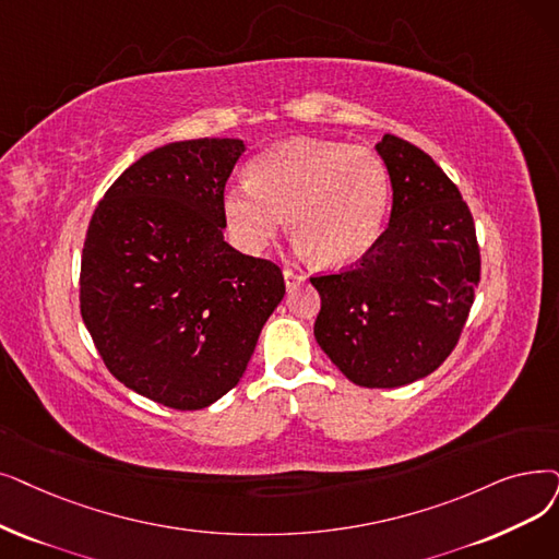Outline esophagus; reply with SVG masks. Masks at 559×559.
<instances>
[{"label": "esophagus", "mask_w": 559, "mask_h": 559, "mask_svg": "<svg viewBox=\"0 0 559 559\" xmlns=\"http://www.w3.org/2000/svg\"><path fill=\"white\" fill-rule=\"evenodd\" d=\"M283 278H285L287 289H293V287H297L299 283L306 281V276H301V274H297V272H293V270H283Z\"/></svg>", "instance_id": "esophagus-1"}]
</instances>
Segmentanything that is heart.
I'll return each instance as SVG.
<instances>
[{
	"label": "heart",
	"mask_w": 559,
	"mask_h": 559,
	"mask_svg": "<svg viewBox=\"0 0 559 559\" xmlns=\"http://www.w3.org/2000/svg\"><path fill=\"white\" fill-rule=\"evenodd\" d=\"M391 176L370 148L295 139L249 164V182L224 193V219L235 247L262 253L285 216L297 247L322 266H345L366 255L381 233Z\"/></svg>",
	"instance_id": "b5f03b06"
}]
</instances>
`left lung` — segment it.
<instances>
[{
  "label": "left lung",
  "mask_w": 559,
  "mask_h": 559,
  "mask_svg": "<svg viewBox=\"0 0 559 559\" xmlns=\"http://www.w3.org/2000/svg\"><path fill=\"white\" fill-rule=\"evenodd\" d=\"M393 185L388 228L354 266L312 276L314 340L356 385L400 388L431 374L464 331L479 283L468 205L427 153L383 134Z\"/></svg>",
  "instance_id": "left-lung-1"
}]
</instances>
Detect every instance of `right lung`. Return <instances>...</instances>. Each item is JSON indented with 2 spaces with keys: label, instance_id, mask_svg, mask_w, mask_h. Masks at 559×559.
Listing matches in <instances>:
<instances>
[{
  "label": "right lung",
  "instance_id": "1",
  "mask_svg": "<svg viewBox=\"0 0 559 559\" xmlns=\"http://www.w3.org/2000/svg\"><path fill=\"white\" fill-rule=\"evenodd\" d=\"M241 153V139L166 143L126 168L91 216L82 320L107 370L168 408H205L235 388L285 295L278 264L224 239Z\"/></svg>",
  "mask_w": 559,
  "mask_h": 559
}]
</instances>
